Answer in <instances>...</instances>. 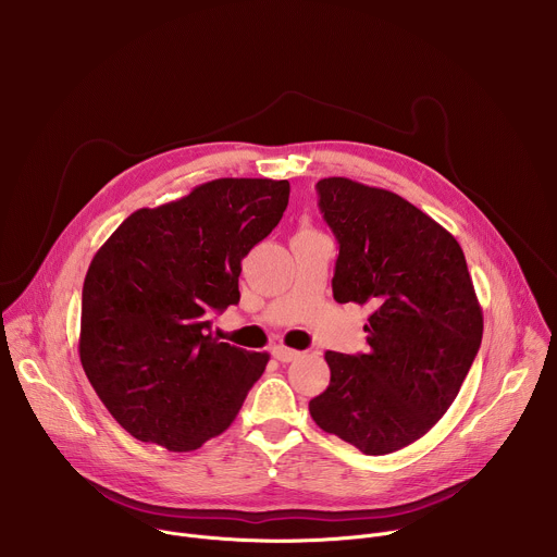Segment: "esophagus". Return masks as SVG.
<instances>
[{
    "label": "esophagus",
    "mask_w": 557,
    "mask_h": 557,
    "mask_svg": "<svg viewBox=\"0 0 557 557\" xmlns=\"http://www.w3.org/2000/svg\"><path fill=\"white\" fill-rule=\"evenodd\" d=\"M271 355H273L277 361H282V363L295 361V359L299 357V352H297V350H293V348H286V346H282V344H275V346L271 348Z\"/></svg>",
    "instance_id": "34e87169"
}]
</instances>
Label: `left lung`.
I'll use <instances>...</instances> for the list:
<instances>
[{
    "mask_svg": "<svg viewBox=\"0 0 557 557\" xmlns=\"http://www.w3.org/2000/svg\"><path fill=\"white\" fill-rule=\"evenodd\" d=\"M339 256L333 295L368 304V350L326 352L329 387L312 421L368 456L401 449L454 404L483 342V310L456 237L385 189L317 183Z\"/></svg>",
    "mask_w": 557,
    "mask_h": 557,
    "instance_id": "obj_1",
    "label": "left lung"
}]
</instances>
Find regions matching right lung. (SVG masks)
Listing matches in <instances>:
<instances>
[{"mask_svg":"<svg viewBox=\"0 0 557 557\" xmlns=\"http://www.w3.org/2000/svg\"><path fill=\"white\" fill-rule=\"evenodd\" d=\"M288 181L218 178L138 209L90 262L78 357L116 423L170 451L222 434L269 355L211 335V317L240 301L243 258L277 226Z\"/></svg>","mask_w":557,"mask_h":557,"instance_id":"add662e5","label":"right lung"}]
</instances>
